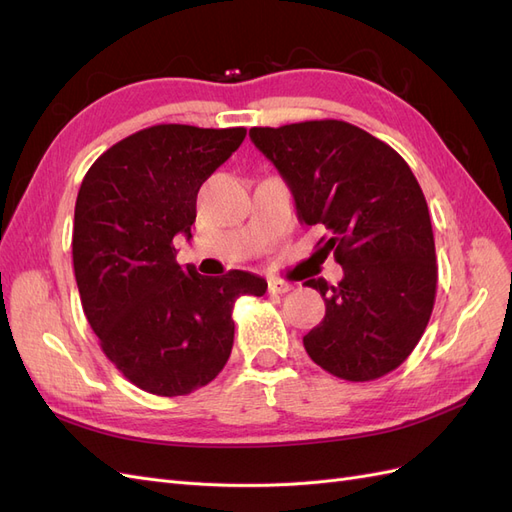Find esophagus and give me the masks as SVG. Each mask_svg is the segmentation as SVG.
<instances>
[{"mask_svg": "<svg viewBox=\"0 0 512 512\" xmlns=\"http://www.w3.org/2000/svg\"><path fill=\"white\" fill-rule=\"evenodd\" d=\"M292 290V284L282 282V280H269V292L271 294H286Z\"/></svg>", "mask_w": 512, "mask_h": 512, "instance_id": "34e87169", "label": "esophagus"}]
</instances>
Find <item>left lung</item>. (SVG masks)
<instances>
[{"label": "left lung", "instance_id": "8db88e82", "mask_svg": "<svg viewBox=\"0 0 512 512\" xmlns=\"http://www.w3.org/2000/svg\"><path fill=\"white\" fill-rule=\"evenodd\" d=\"M250 138L286 181L299 222L327 230L322 250L344 269L335 286L303 284L327 305L303 337L307 354L350 382L389 374L421 339L438 284L427 200L410 166L337 119L252 128Z\"/></svg>", "mask_w": 512, "mask_h": 512}]
</instances>
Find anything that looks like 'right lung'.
Returning <instances> with one entry per match:
<instances>
[{
	"mask_svg": "<svg viewBox=\"0 0 512 512\" xmlns=\"http://www.w3.org/2000/svg\"><path fill=\"white\" fill-rule=\"evenodd\" d=\"M243 138L245 128H145L106 149L76 196L83 312L108 361L147 393L177 397L209 384L232 350L235 301L267 292L254 273L205 277L175 260V235L192 237L200 185Z\"/></svg>",
	"mask_w": 512,
	"mask_h": 512,
	"instance_id": "add662e5",
	"label": "right lung"
}]
</instances>
